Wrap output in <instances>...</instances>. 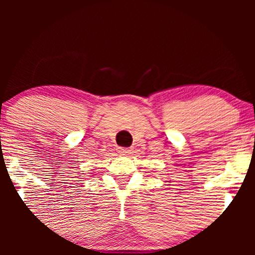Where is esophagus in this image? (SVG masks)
Masks as SVG:
<instances>
[{
	"instance_id": "34e87169",
	"label": "esophagus",
	"mask_w": 255,
	"mask_h": 255,
	"mask_svg": "<svg viewBox=\"0 0 255 255\" xmlns=\"http://www.w3.org/2000/svg\"><path fill=\"white\" fill-rule=\"evenodd\" d=\"M130 148H128V147H120L119 148V152L121 154H128V153H130Z\"/></svg>"
}]
</instances>
